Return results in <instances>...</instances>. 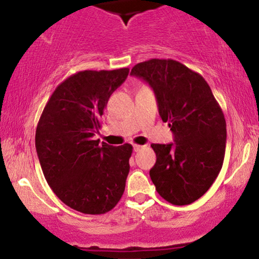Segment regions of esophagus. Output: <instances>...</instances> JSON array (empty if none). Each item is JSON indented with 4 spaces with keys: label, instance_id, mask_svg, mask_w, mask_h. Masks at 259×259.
Segmentation results:
<instances>
[{
    "label": "esophagus",
    "instance_id": "obj_1",
    "mask_svg": "<svg viewBox=\"0 0 259 259\" xmlns=\"http://www.w3.org/2000/svg\"><path fill=\"white\" fill-rule=\"evenodd\" d=\"M143 147L144 146H140V145H133V151L134 152H138V151H140Z\"/></svg>",
    "mask_w": 259,
    "mask_h": 259
}]
</instances>
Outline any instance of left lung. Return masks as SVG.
I'll use <instances>...</instances> for the list:
<instances>
[{"instance_id":"obj_1","label":"left lung","mask_w":259,"mask_h":259,"mask_svg":"<svg viewBox=\"0 0 259 259\" xmlns=\"http://www.w3.org/2000/svg\"><path fill=\"white\" fill-rule=\"evenodd\" d=\"M150 84L159 114L168 121L171 144H152L157 161L150 177L158 193L173 205H189L210 189L225 155L226 122L210 86L176 60L152 59L131 70Z\"/></svg>"}]
</instances>
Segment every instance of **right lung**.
I'll return each mask as SVG.
<instances>
[{
    "label": "right lung",
    "instance_id": "1",
    "mask_svg": "<svg viewBox=\"0 0 259 259\" xmlns=\"http://www.w3.org/2000/svg\"><path fill=\"white\" fill-rule=\"evenodd\" d=\"M128 68L82 70L56 87L38 120L35 146L48 185L67 206L102 214L118 204L130 172L132 145L93 140L108 99Z\"/></svg>",
    "mask_w": 259,
    "mask_h": 259
}]
</instances>
